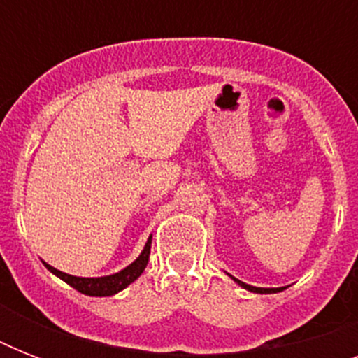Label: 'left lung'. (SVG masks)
Returning a JSON list of instances; mask_svg holds the SVG:
<instances>
[{"label": "left lung", "mask_w": 358, "mask_h": 358, "mask_svg": "<svg viewBox=\"0 0 358 358\" xmlns=\"http://www.w3.org/2000/svg\"><path fill=\"white\" fill-rule=\"evenodd\" d=\"M236 282L239 284V286H243L245 289H250V292H256V294H275V292H280L282 288H256V286H249V284L241 282V280H238V278H234Z\"/></svg>", "instance_id": "obj_1"}]
</instances>
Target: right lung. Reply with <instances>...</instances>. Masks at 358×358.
Segmentation results:
<instances>
[{
  "mask_svg": "<svg viewBox=\"0 0 358 358\" xmlns=\"http://www.w3.org/2000/svg\"><path fill=\"white\" fill-rule=\"evenodd\" d=\"M150 243H152V236L146 241L145 249L139 255V258L129 264L126 269H122L120 273H115V275H109V277H100V278H83V277H72V275H66V273L59 271L55 267L44 266L53 273L57 275L59 278H63L64 282L70 284L72 288H76L78 292L85 295H94V297H106V295H113L120 289H124L128 284H131L135 278L139 277L141 273L145 271L146 264H148V256H150Z\"/></svg>",
  "mask_w": 358,
  "mask_h": 358,
  "instance_id": "obj_1",
  "label": "right lung"
}]
</instances>
